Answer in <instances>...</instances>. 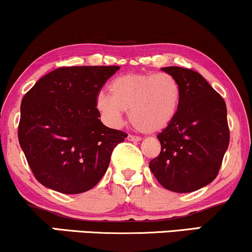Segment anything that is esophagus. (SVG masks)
Masks as SVG:
<instances>
[{"label":"esophagus","mask_w":252,"mask_h":252,"mask_svg":"<svg viewBox=\"0 0 252 252\" xmlns=\"http://www.w3.org/2000/svg\"><path fill=\"white\" fill-rule=\"evenodd\" d=\"M127 140H128V141H133V142H138V141L141 140V138H140V136H136V135H131V134H129L128 136H127Z\"/></svg>","instance_id":"34e87169"}]
</instances>
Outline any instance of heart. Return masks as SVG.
I'll use <instances>...</instances> for the list:
<instances>
[{
  "label": "heart",
  "mask_w": 252,
  "mask_h": 252,
  "mask_svg": "<svg viewBox=\"0 0 252 252\" xmlns=\"http://www.w3.org/2000/svg\"><path fill=\"white\" fill-rule=\"evenodd\" d=\"M111 97L98 95L97 108L107 124L119 126L124 112L138 131L157 133L169 125L180 101V85L169 73H133L110 85Z\"/></svg>",
  "instance_id": "1"
}]
</instances>
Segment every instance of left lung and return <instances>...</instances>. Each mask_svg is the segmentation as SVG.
I'll return each instance as SVG.
<instances>
[{
    "instance_id": "8db88e82",
    "label": "left lung",
    "mask_w": 252,
    "mask_h": 252,
    "mask_svg": "<svg viewBox=\"0 0 252 252\" xmlns=\"http://www.w3.org/2000/svg\"><path fill=\"white\" fill-rule=\"evenodd\" d=\"M161 70L178 80L180 101L175 117L158 134L161 152L150 168L163 188L195 191L215 180L228 150L225 101L196 71L179 66Z\"/></svg>"
}]
</instances>
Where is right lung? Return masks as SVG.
Here are the masks:
<instances>
[{
    "mask_svg": "<svg viewBox=\"0 0 252 252\" xmlns=\"http://www.w3.org/2000/svg\"><path fill=\"white\" fill-rule=\"evenodd\" d=\"M119 66L60 67L42 77L21 102L18 141L37 181L80 194L104 176L123 131L99 120L97 97Z\"/></svg>",
    "mask_w": 252,
    "mask_h": 252,
    "instance_id": "1",
    "label": "right lung"
}]
</instances>
